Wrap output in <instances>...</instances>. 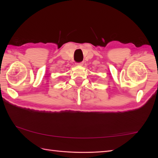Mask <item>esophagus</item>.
I'll return each instance as SVG.
<instances>
[{"label":"esophagus","mask_w":158,"mask_h":158,"mask_svg":"<svg viewBox=\"0 0 158 158\" xmlns=\"http://www.w3.org/2000/svg\"><path fill=\"white\" fill-rule=\"evenodd\" d=\"M84 64V62H80V63H77L76 64V65H77V66H81Z\"/></svg>","instance_id":"1"}]
</instances>
